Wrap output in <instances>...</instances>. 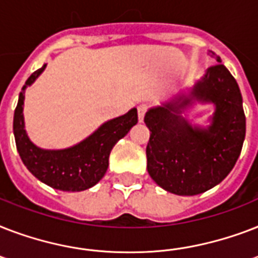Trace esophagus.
Returning <instances> with one entry per match:
<instances>
[{
    "mask_svg": "<svg viewBox=\"0 0 258 258\" xmlns=\"http://www.w3.org/2000/svg\"><path fill=\"white\" fill-rule=\"evenodd\" d=\"M147 109H149V105L147 104H141L138 107V117H139V121H143Z\"/></svg>",
    "mask_w": 258,
    "mask_h": 258,
    "instance_id": "esophagus-1",
    "label": "esophagus"
}]
</instances>
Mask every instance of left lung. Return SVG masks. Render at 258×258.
Listing matches in <instances>:
<instances>
[{
	"instance_id": "1",
	"label": "left lung",
	"mask_w": 258,
	"mask_h": 258,
	"mask_svg": "<svg viewBox=\"0 0 258 258\" xmlns=\"http://www.w3.org/2000/svg\"><path fill=\"white\" fill-rule=\"evenodd\" d=\"M210 67L188 95L150 108L145 123L150 130L147 171L154 182L176 196L208 191L228 176L244 145L246 120L236 79L221 64ZM194 100L216 105L211 125L191 126L181 112Z\"/></svg>"
}]
</instances>
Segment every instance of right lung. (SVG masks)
<instances>
[{"label":"right lung","mask_w":258,"mask_h":258,"mask_svg":"<svg viewBox=\"0 0 258 258\" xmlns=\"http://www.w3.org/2000/svg\"><path fill=\"white\" fill-rule=\"evenodd\" d=\"M46 64L30 75L18 96L14 109L13 133L21 161L38 180L62 191H83L92 187L104 176L112 147L138 123L137 108L105 121L78 145L64 150H44L33 145L26 135L24 123V99L26 87L45 70Z\"/></svg>","instance_id":"obj_1"}]
</instances>
